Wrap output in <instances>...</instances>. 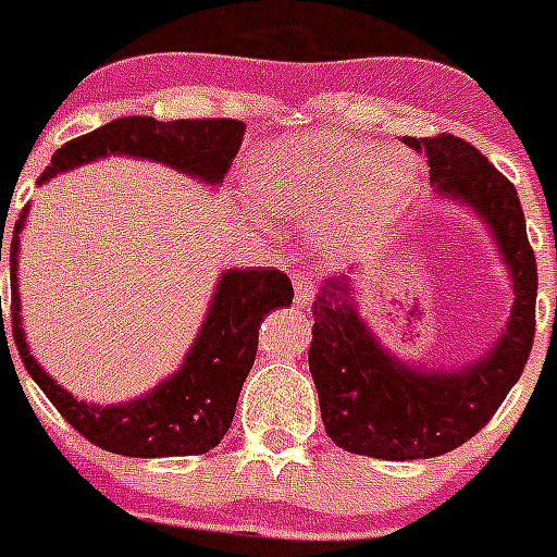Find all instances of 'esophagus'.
Instances as JSON below:
<instances>
[{
    "label": "esophagus",
    "mask_w": 557,
    "mask_h": 557,
    "mask_svg": "<svg viewBox=\"0 0 557 557\" xmlns=\"http://www.w3.org/2000/svg\"><path fill=\"white\" fill-rule=\"evenodd\" d=\"M293 278H295V304L309 306L317 295L314 282H311L309 275H293Z\"/></svg>",
    "instance_id": "obj_1"
}]
</instances>
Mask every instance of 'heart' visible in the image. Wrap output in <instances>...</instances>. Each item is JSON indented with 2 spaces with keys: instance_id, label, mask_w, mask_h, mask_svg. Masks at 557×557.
<instances>
[{
  "instance_id": "heart-1",
  "label": "heart",
  "mask_w": 557,
  "mask_h": 557,
  "mask_svg": "<svg viewBox=\"0 0 557 557\" xmlns=\"http://www.w3.org/2000/svg\"><path fill=\"white\" fill-rule=\"evenodd\" d=\"M253 208L306 226L320 253H349L394 226L412 205L421 166L401 147L344 134L268 141L243 169Z\"/></svg>"
}]
</instances>
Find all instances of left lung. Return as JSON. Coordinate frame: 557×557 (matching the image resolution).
Wrapping results in <instances>:
<instances>
[{
    "label": "left lung",
    "mask_w": 557,
    "mask_h": 557,
    "mask_svg": "<svg viewBox=\"0 0 557 557\" xmlns=\"http://www.w3.org/2000/svg\"><path fill=\"white\" fill-rule=\"evenodd\" d=\"M434 194L473 210L511 275L513 306L497 342L473 363L429 369L383 347L355 304V275L325 278L317 295L309 369L325 432L349 454L391 462L454 451L486 426L528 363L536 333V257L517 188L457 136L412 139Z\"/></svg>",
    "instance_id": "8db88e82"
}]
</instances>
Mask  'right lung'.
I'll list each match as a JSON object with an SVG mask.
<instances>
[{
  "instance_id": "1",
  "label": "right lung",
  "mask_w": 557,
  "mask_h": 557,
  "mask_svg": "<svg viewBox=\"0 0 557 557\" xmlns=\"http://www.w3.org/2000/svg\"><path fill=\"white\" fill-rule=\"evenodd\" d=\"M243 134H246V125L240 120L158 123L156 116H120L106 123L103 128L60 147L37 185L98 158L131 156L163 163L174 172L219 188L230 172L232 158L240 150ZM26 213H29V205L21 210L13 240H10V284H13L10 317H13V338L18 344L21 361L29 377L49 396L51 405L89 443L111 454H123V457H196L219 446L235 418L237 396L257 358L259 322L273 309L293 304L295 293L287 273L264 268L224 270L213 289L202 327L196 333L177 372L136 399L120 401V405H95V401L78 399L54 377H49V372L35 361L26 344L18 295V251Z\"/></svg>"
}]
</instances>
